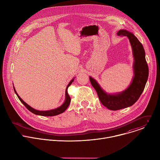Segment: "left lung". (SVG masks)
Returning a JSON list of instances; mask_svg holds the SVG:
<instances>
[{
	"instance_id": "1",
	"label": "left lung",
	"mask_w": 160,
	"mask_h": 160,
	"mask_svg": "<svg viewBox=\"0 0 160 160\" xmlns=\"http://www.w3.org/2000/svg\"><path fill=\"white\" fill-rule=\"evenodd\" d=\"M118 35L127 37L129 39L134 59L133 69L134 76L130 85L123 92L117 94H108L92 77L89 79L96 90L101 103L110 110H119L132 106L142 94L146 84L149 69L145 58V51L142 43L133 33L120 30Z\"/></svg>"
}]
</instances>
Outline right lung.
<instances>
[{"label":"right lung","mask_w":160,"mask_h":160,"mask_svg":"<svg viewBox=\"0 0 160 160\" xmlns=\"http://www.w3.org/2000/svg\"><path fill=\"white\" fill-rule=\"evenodd\" d=\"M74 78H73L70 81V82L68 83V86L66 87V91H65V101H64V103L61 106H59V107H58V108H57L56 109H51V110H48V111H39V110H37V109H35L34 108H32L30 106H29L28 104H27L23 100H22L18 96V94H17L16 91V90H15L14 87H13V88H14V90L16 94L17 95V96L19 98V99L20 100V101L25 105V106L30 111H31L32 112H33V114H35V115H37L43 116V117H52V116H56V115H59V114L63 112L68 108V107L69 106L70 101H71V98H70V96L68 95V90H68V87H69L72 83V82H73Z\"/></svg>","instance_id":"add662e5"}]
</instances>
